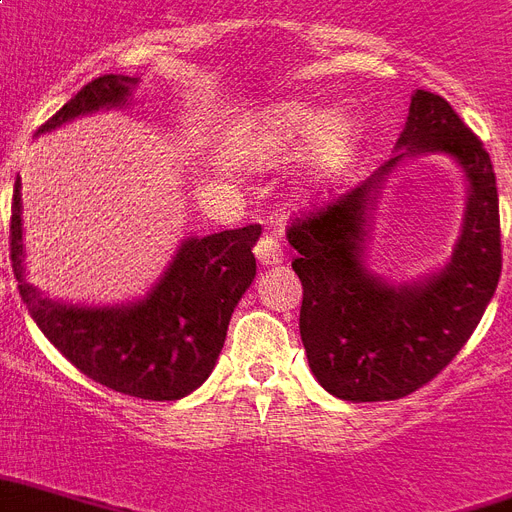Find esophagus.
I'll return each instance as SVG.
<instances>
[{
  "instance_id": "obj_1",
  "label": "esophagus",
  "mask_w": 512,
  "mask_h": 512,
  "mask_svg": "<svg viewBox=\"0 0 512 512\" xmlns=\"http://www.w3.org/2000/svg\"><path fill=\"white\" fill-rule=\"evenodd\" d=\"M255 255H257V260H260V265H265V268H273V265L284 263L282 244L273 239V236H263V239L257 241Z\"/></svg>"
}]
</instances>
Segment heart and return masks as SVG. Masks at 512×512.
I'll return each instance as SVG.
<instances>
[{"label": "heart", "mask_w": 512, "mask_h": 512, "mask_svg": "<svg viewBox=\"0 0 512 512\" xmlns=\"http://www.w3.org/2000/svg\"><path fill=\"white\" fill-rule=\"evenodd\" d=\"M306 148V174L311 185L341 179L360 150V128L341 112L325 115L306 101L279 99L252 109L230 128L233 158L249 169H271Z\"/></svg>", "instance_id": "heart-1"}]
</instances>
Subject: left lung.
<instances>
[{"label": "left lung", "mask_w": 512, "mask_h": 512, "mask_svg": "<svg viewBox=\"0 0 512 512\" xmlns=\"http://www.w3.org/2000/svg\"><path fill=\"white\" fill-rule=\"evenodd\" d=\"M421 154H446L465 171L463 230L440 269L389 283L367 268L372 209L396 166ZM287 239L298 252L300 338L314 378L351 403L400 400L462 351L497 290L502 247L489 152L443 96L416 91L395 155L325 212L292 222Z\"/></svg>", "instance_id": "obj_1"}]
</instances>
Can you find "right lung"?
I'll return each mask as SVG.
<instances>
[{
    "instance_id": "right-lung-1",
    "label": "right lung",
    "mask_w": 512,
    "mask_h": 512,
    "mask_svg": "<svg viewBox=\"0 0 512 512\" xmlns=\"http://www.w3.org/2000/svg\"><path fill=\"white\" fill-rule=\"evenodd\" d=\"M136 85L139 77L126 74L96 77L37 136L93 112L126 109ZM260 233V225H247L187 236L142 298L112 306L66 303L26 282L23 193L21 177H15L10 257L31 319L80 373L128 397L179 400L209 378L228 335L230 314L255 279L252 247Z\"/></svg>"
}]
</instances>
